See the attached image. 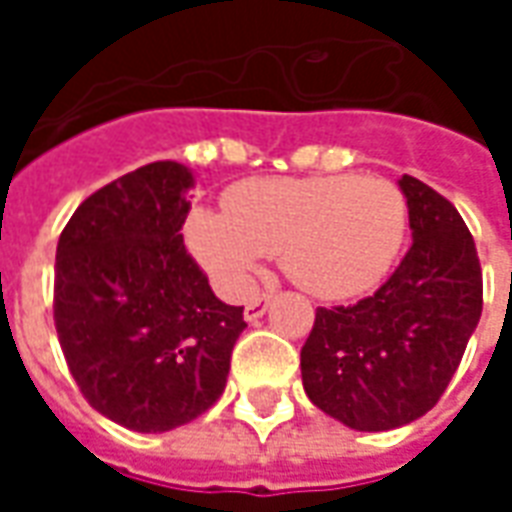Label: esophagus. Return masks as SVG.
<instances>
[{
  "label": "esophagus",
  "mask_w": 512,
  "mask_h": 512,
  "mask_svg": "<svg viewBox=\"0 0 512 512\" xmlns=\"http://www.w3.org/2000/svg\"><path fill=\"white\" fill-rule=\"evenodd\" d=\"M271 293H263V296H257V299H252L249 304L244 307V318L246 321H257V318H263L268 310V304H271Z\"/></svg>",
  "instance_id": "esophagus-1"
}]
</instances>
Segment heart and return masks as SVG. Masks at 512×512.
<instances>
[{
    "label": "heart",
    "mask_w": 512,
    "mask_h": 512,
    "mask_svg": "<svg viewBox=\"0 0 512 512\" xmlns=\"http://www.w3.org/2000/svg\"><path fill=\"white\" fill-rule=\"evenodd\" d=\"M222 208H194L183 241L230 299L252 290L266 255L312 296L354 299L386 277L408 233L406 197L381 178H249Z\"/></svg>",
    "instance_id": "1"
}]
</instances>
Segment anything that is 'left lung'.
Returning <instances> with one entry per match:
<instances>
[{
	"label": "left lung",
	"instance_id": "1",
	"mask_svg": "<svg viewBox=\"0 0 512 512\" xmlns=\"http://www.w3.org/2000/svg\"><path fill=\"white\" fill-rule=\"evenodd\" d=\"M411 249L354 307H318L301 348L304 392L348 428H403L439 403L483 312L472 233L439 191L403 175Z\"/></svg>",
	"mask_w": 512,
	"mask_h": 512
}]
</instances>
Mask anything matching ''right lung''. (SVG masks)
Returning a JSON list of instances; mask_svg holds the SVG:
<instances>
[{
  "mask_svg": "<svg viewBox=\"0 0 512 512\" xmlns=\"http://www.w3.org/2000/svg\"><path fill=\"white\" fill-rule=\"evenodd\" d=\"M194 172L153 161L98 189L57 241L54 323L71 376L106 419L164 433L222 397L244 307L213 296L183 246Z\"/></svg>",
  "mask_w": 512,
  "mask_h": 512,
  "instance_id": "obj_1",
  "label": "right lung"
}]
</instances>
